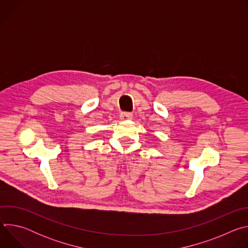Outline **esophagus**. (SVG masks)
Wrapping results in <instances>:
<instances>
[{
  "label": "esophagus",
  "instance_id": "34e87169",
  "mask_svg": "<svg viewBox=\"0 0 248 248\" xmlns=\"http://www.w3.org/2000/svg\"><path fill=\"white\" fill-rule=\"evenodd\" d=\"M120 118L123 121H128V120L132 119V114L131 113H127V112H123V113H121Z\"/></svg>",
  "mask_w": 248,
  "mask_h": 248
}]
</instances>
